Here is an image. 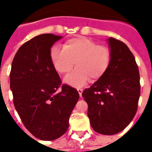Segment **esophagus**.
Masks as SVG:
<instances>
[{"label": "esophagus", "mask_w": 152, "mask_h": 152, "mask_svg": "<svg viewBox=\"0 0 152 152\" xmlns=\"http://www.w3.org/2000/svg\"><path fill=\"white\" fill-rule=\"evenodd\" d=\"M77 91H78V93H79V95L81 97L82 96V92H83V89H80V88H78L77 89Z\"/></svg>", "instance_id": "1"}]
</instances>
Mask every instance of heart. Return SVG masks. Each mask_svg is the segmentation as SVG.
<instances>
[{
  "label": "heart",
  "instance_id": "1",
  "mask_svg": "<svg viewBox=\"0 0 152 152\" xmlns=\"http://www.w3.org/2000/svg\"><path fill=\"white\" fill-rule=\"evenodd\" d=\"M50 56L54 69L63 75L70 72L76 64L77 67L65 78V81L74 87L84 86L89 79L91 81L101 79L112 62L108 47L84 37L66 40L62 50L53 47Z\"/></svg>",
  "mask_w": 152,
  "mask_h": 152
}]
</instances>
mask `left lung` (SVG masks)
I'll list each match as a JSON object with an SVG mask.
<instances>
[{
    "instance_id": "1",
    "label": "left lung",
    "mask_w": 152,
    "mask_h": 152,
    "mask_svg": "<svg viewBox=\"0 0 152 152\" xmlns=\"http://www.w3.org/2000/svg\"><path fill=\"white\" fill-rule=\"evenodd\" d=\"M112 62L107 72L82 93L94 130L104 135L121 132L137 112L140 76L135 58L121 40L110 37Z\"/></svg>"
}]
</instances>
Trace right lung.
Instances as JSON below:
<instances>
[{
  "label": "right lung",
  "instance_id": "obj_1",
  "mask_svg": "<svg viewBox=\"0 0 152 152\" xmlns=\"http://www.w3.org/2000/svg\"><path fill=\"white\" fill-rule=\"evenodd\" d=\"M61 38L48 33L25 42L10 73L15 109L26 129L40 140H54L66 133L80 97L75 88L62 84L50 60V49Z\"/></svg>",
  "mask_w": 152,
  "mask_h": 152
}]
</instances>
